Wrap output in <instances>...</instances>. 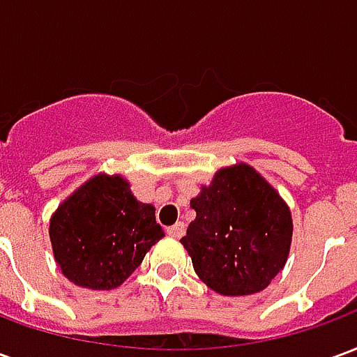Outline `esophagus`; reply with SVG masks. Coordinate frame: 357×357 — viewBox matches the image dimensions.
<instances>
[{"mask_svg":"<svg viewBox=\"0 0 357 357\" xmlns=\"http://www.w3.org/2000/svg\"><path fill=\"white\" fill-rule=\"evenodd\" d=\"M166 233H168L170 237H174V239H179V237H183V235H185V225L181 224V222H178V224L166 227Z\"/></svg>","mask_w":357,"mask_h":357,"instance_id":"1","label":"esophagus"}]
</instances>
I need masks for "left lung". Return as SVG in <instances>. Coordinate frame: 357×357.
<instances>
[{
	"mask_svg": "<svg viewBox=\"0 0 357 357\" xmlns=\"http://www.w3.org/2000/svg\"><path fill=\"white\" fill-rule=\"evenodd\" d=\"M191 208L197 218L181 243L212 291L255 294L283 269L291 248V212L255 168H222Z\"/></svg>",
	"mask_w": 357,
	"mask_h": 357,
	"instance_id": "8db88e82",
	"label": "left lung"
}]
</instances>
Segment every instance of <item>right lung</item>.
Instances as JSON below:
<instances>
[{
	"instance_id": "add662e5",
	"label": "right lung",
	"mask_w": 357,
	"mask_h": 357,
	"mask_svg": "<svg viewBox=\"0 0 357 357\" xmlns=\"http://www.w3.org/2000/svg\"><path fill=\"white\" fill-rule=\"evenodd\" d=\"M53 255L73 283L110 291L137 269L164 231L155 206L135 201L120 176H95L68 197L50 224Z\"/></svg>"
}]
</instances>
